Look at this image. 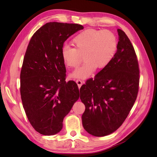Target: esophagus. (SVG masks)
I'll use <instances>...</instances> for the list:
<instances>
[{"label": "esophagus", "mask_w": 157, "mask_h": 157, "mask_svg": "<svg viewBox=\"0 0 157 157\" xmlns=\"http://www.w3.org/2000/svg\"><path fill=\"white\" fill-rule=\"evenodd\" d=\"M76 83H77L79 88H80L81 86V85H83V81L82 80H80V79H77L76 81Z\"/></svg>", "instance_id": "34e87169"}]
</instances>
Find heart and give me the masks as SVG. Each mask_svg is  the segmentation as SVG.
Returning <instances> with one entry per match:
<instances>
[{
    "label": "heart",
    "mask_w": 157,
    "mask_h": 157,
    "mask_svg": "<svg viewBox=\"0 0 157 157\" xmlns=\"http://www.w3.org/2000/svg\"><path fill=\"white\" fill-rule=\"evenodd\" d=\"M74 47L64 46L62 58L66 66L76 68L84 60L82 66L70 74L73 78L86 79L96 68L102 70L108 67L117 53L118 39L114 33L108 30L86 29L72 39Z\"/></svg>",
    "instance_id": "b5f03b06"
}]
</instances>
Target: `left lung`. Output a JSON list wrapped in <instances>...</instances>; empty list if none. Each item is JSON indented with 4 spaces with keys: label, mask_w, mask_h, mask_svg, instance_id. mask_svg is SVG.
Instances as JSON below:
<instances>
[{
    "label": "left lung",
    "mask_w": 157,
    "mask_h": 157,
    "mask_svg": "<svg viewBox=\"0 0 157 157\" xmlns=\"http://www.w3.org/2000/svg\"><path fill=\"white\" fill-rule=\"evenodd\" d=\"M117 31L119 41L113 59L80 88L85 105L83 126L96 137L109 135L122 125L138 94L139 69L134 48L125 33Z\"/></svg>",
    "instance_id": "8db88e82"
}]
</instances>
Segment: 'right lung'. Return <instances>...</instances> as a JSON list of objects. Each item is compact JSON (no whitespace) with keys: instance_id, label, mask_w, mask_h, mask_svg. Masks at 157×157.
Wrapping results in <instances>:
<instances>
[{"instance_id":"1","label":"right lung","mask_w":157,"mask_h":157,"mask_svg":"<svg viewBox=\"0 0 157 157\" xmlns=\"http://www.w3.org/2000/svg\"><path fill=\"white\" fill-rule=\"evenodd\" d=\"M79 24L49 22L32 36L20 73V94L28 120L37 132L52 136L62 130L64 117L79 97L74 81H65L62 58L65 41Z\"/></svg>"}]
</instances>
